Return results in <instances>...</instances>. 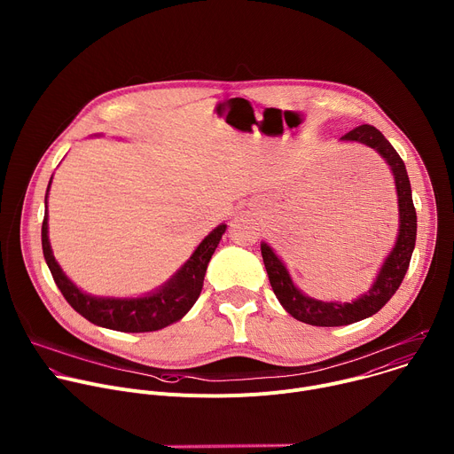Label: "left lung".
<instances>
[{
  "label": "left lung",
  "instance_id": "obj_1",
  "mask_svg": "<svg viewBox=\"0 0 454 454\" xmlns=\"http://www.w3.org/2000/svg\"><path fill=\"white\" fill-rule=\"evenodd\" d=\"M340 140L361 144L364 147L373 149L386 161V165L390 167L397 192L399 231L392 251L384 258V262L370 289L352 301H325L307 296L293 282L289 270L282 262V258L275 253V249L268 242L261 244L264 266L278 301L293 317L307 323V325L316 327L350 325V323L370 317L377 310H380L386 305V301L399 289L408 271L417 239V212L413 207L410 177L404 161L392 147V144L387 142L379 129H375L373 125H359Z\"/></svg>",
  "mask_w": 454,
  "mask_h": 454
}]
</instances>
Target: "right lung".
Returning <instances> with one entry per match:
<instances>
[{"label":"right lung","instance_id":"add662e5","mask_svg":"<svg viewBox=\"0 0 454 454\" xmlns=\"http://www.w3.org/2000/svg\"><path fill=\"white\" fill-rule=\"evenodd\" d=\"M51 177L46 188L44 196V221L41 228V242H43V253L44 261L48 264V270L60 289L62 296L67 301L88 321L95 323L98 327L120 331V333H153L165 329L172 323L179 321L192 305L198 301L205 273L208 268L210 258L215 251V247L221 242L223 233L226 231V224L221 223L217 228H214L201 242L193 249L188 261L160 287L154 291L142 294V296H127V298H116V296H95L90 293H84L81 287H77L59 266L55 261L50 239H48V192H50Z\"/></svg>","mask_w":454,"mask_h":454}]
</instances>
